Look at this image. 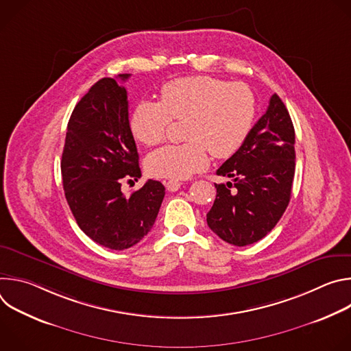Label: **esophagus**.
I'll return each instance as SVG.
<instances>
[{
	"label": "esophagus",
	"instance_id": "esophagus-1",
	"mask_svg": "<svg viewBox=\"0 0 351 351\" xmlns=\"http://www.w3.org/2000/svg\"><path fill=\"white\" fill-rule=\"evenodd\" d=\"M180 186H182V183L179 180H168V182H165V187H167L168 191H176V190L180 189Z\"/></svg>",
	"mask_w": 351,
	"mask_h": 351
}]
</instances>
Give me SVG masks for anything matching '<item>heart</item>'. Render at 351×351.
<instances>
[{
    "label": "heart",
    "mask_w": 351,
    "mask_h": 351,
    "mask_svg": "<svg viewBox=\"0 0 351 351\" xmlns=\"http://www.w3.org/2000/svg\"><path fill=\"white\" fill-rule=\"evenodd\" d=\"M256 118V97L247 84L210 76H189L161 87L160 101H140L130 128L145 145L167 138L171 121H184L183 144L165 145L145 160L147 172L164 179H186L215 158L233 156L245 141Z\"/></svg>",
    "instance_id": "heart-1"
}]
</instances>
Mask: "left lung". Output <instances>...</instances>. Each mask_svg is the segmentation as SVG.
Here are the masks:
<instances>
[{
  "mask_svg": "<svg viewBox=\"0 0 351 351\" xmlns=\"http://www.w3.org/2000/svg\"><path fill=\"white\" fill-rule=\"evenodd\" d=\"M294 128L278 94L237 152L217 171L233 179L215 183L217 198L207 214L210 229L233 245L265 237L286 211L295 168Z\"/></svg>",
  "mask_w": 351,
  "mask_h": 351,
  "instance_id": "left-lung-1",
  "label": "left lung"
}]
</instances>
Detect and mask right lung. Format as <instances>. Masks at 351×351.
Here are the masks:
<instances>
[{
	"instance_id": "1",
	"label": "right lung",
	"mask_w": 351,
	"mask_h": 351,
	"mask_svg": "<svg viewBox=\"0 0 351 351\" xmlns=\"http://www.w3.org/2000/svg\"><path fill=\"white\" fill-rule=\"evenodd\" d=\"M129 73L118 75L125 82ZM66 202L79 228L111 250L137 244L152 230L165 195L147 180L130 195L122 180L141 176L129 125L128 91L112 77L98 80L76 104L66 128L61 160Z\"/></svg>"
}]
</instances>
